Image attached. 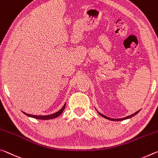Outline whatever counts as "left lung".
Instances as JSON below:
<instances>
[{"label": "left lung", "mask_w": 158, "mask_h": 158, "mask_svg": "<svg viewBox=\"0 0 158 158\" xmlns=\"http://www.w3.org/2000/svg\"><path fill=\"white\" fill-rule=\"evenodd\" d=\"M139 111H140V110L139 111H137V112H135L134 114H131V115H129V116H127V117H124V118H121V119H112V118H110V117H106V115H104V114H101V113H100V112H98V113L101 115L102 117H105V118H106V119H110V120H112V121H121V120H124V119H129V118H131V117H134V115H136V114H138L139 112Z\"/></svg>", "instance_id": "8db88e82"}]
</instances>
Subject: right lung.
Masks as SVG:
<instances>
[{
	"mask_svg": "<svg viewBox=\"0 0 158 158\" xmlns=\"http://www.w3.org/2000/svg\"><path fill=\"white\" fill-rule=\"evenodd\" d=\"M66 106V103H64V105L63 106V107H62V108L59 111H57L56 113H53L52 114H48V115H34V114H27L26 112H24L23 113L24 114H26L27 116H29L30 117H33V118H36V119H44V120H47V119H53V118H56L58 116H60L62 114V112L64 111V107H65Z\"/></svg>",
	"mask_w": 158,
	"mask_h": 158,
	"instance_id": "right-lung-1",
	"label": "right lung"
}]
</instances>
